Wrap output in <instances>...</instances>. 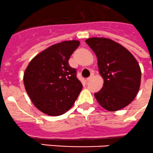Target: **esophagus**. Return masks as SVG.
Instances as JSON below:
<instances>
[{
    "instance_id": "34e87169",
    "label": "esophagus",
    "mask_w": 153,
    "mask_h": 153,
    "mask_svg": "<svg viewBox=\"0 0 153 153\" xmlns=\"http://www.w3.org/2000/svg\"><path fill=\"white\" fill-rule=\"evenodd\" d=\"M92 76H93V74H91V75H90V76L88 77V78H87L86 81H89V80H90V79L92 78Z\"/></svg>"
}]
</instances>
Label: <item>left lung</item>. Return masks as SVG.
<instances>
[{
	"mask_svg": "<svg viewBox=\"0 0 153 153\" xmlns=\"http://www.w3.org/2000/svg\"><path fill=\"white\" fill-rule=\"evenodd\" d=\"M96 53L99 72L104 80L95 98L102 108L117 111L134 100L141 85V68L135 57L120 43L106 38L85 40Z\"/></svg>",
	"mask_w": 153,
	"mask_h": 153,
	"instance_id": "8db88e82",
	"label": "left lung"
}]
</instances>
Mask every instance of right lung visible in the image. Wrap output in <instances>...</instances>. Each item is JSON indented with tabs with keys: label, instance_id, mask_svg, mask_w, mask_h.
<instances>
[{
	"label": "right lung",
	"instance_id": "1",
	"mask_svg": "<svg viewBox=\"0 0 153 153\" xmlns=\"http://www.w3.org/2000/svg\"><path fill=\"white\" fill-rule=\"evenodd\" d=\"M80 44L64 41L49 47L33 57L24 72L25 90L34 106L50 116H59L73 106L82 84L68 60Z\"/></svg>",
	"mask_w": 153,
	"mask_h": 153
}]
</instances>
